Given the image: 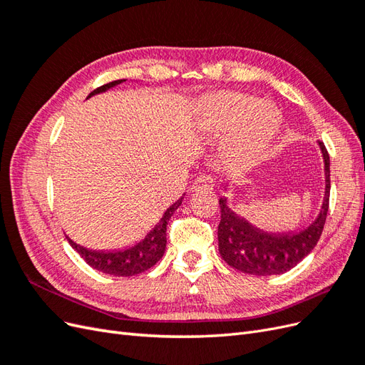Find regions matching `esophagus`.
I'll list each match as a JSON object with an SVG mask.
<instances>
[{"mask_svg":"<svg viewBox=\"0 0 365 365\" xmlns=\"http://www.w3.org/2000/svg\"><path fill=\"white\" fill-rule=\"evenodd\" d=\"M215 187L213 178H210L208 175H200L192 184V192H200V190H212Z\"/></svg>","mask_w":365,"mask_h":365,"instance_id":"obj_1","label":"esophagus"}]
</instances>
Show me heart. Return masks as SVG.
Listing matches in <instances>:
<instances>
[{"mask_svg":"<svg viewBox=\"0 0 365 365\" xmlns=\"http://www.w3.org/2000/svg\"><path fill=\"white\" fill-rule=\"evenodd\" d=\"M207 123L220 132L237 126L231 150L237 160L251 163L267 152L280 126V114L272 105L257 103L244 93L224 91L208 101Z\"/></svg>","mask_w":365,"mask_h":365,"instance_id":"b5f03b06","label":"heart"}]
</instances>
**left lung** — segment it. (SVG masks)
<instances>
[{"label": "left lung", "instance_id": "left-lung-1", "mask_svg": "<svg viewBox=\"0 0 365 365\" xmlns=\"http://www.w3.org/2000/svg\"><path fill=\"white\" fill-rule=\"evenodd\" d=\"M324 158L326 192L319 215L304 230L289 233H267L236 215L220 197V222L217 227L219 252L231 268L252 275H275L292 269L311 252L322 237L329 210L330 160L327 149L318 143Z\"/></svg>", "mask_w": 365, "mask_h": 365}]
</instances>
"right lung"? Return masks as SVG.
I'll return each instance as SVG.
<instances>
[{
	"instance_id": "1",
	"label": "right lung",
	"mask_w": 365,
	"mask_h": 365,
	"mask_svg": "<svg viewBox=\"0 0 365 365\" xmlns=\"http://www.w3.org/2000/svg\"><path fill=\"white\" fill-rule=\"evenodd\" d=\"M121 82H125V79L114 81V82L98 86L93 93H90L88 98L94 94L105 93L106 90H109V88L120 85ZM182 197H180L178 201L173 202L168 210H165L163 217L158 220V224L149 231V233L145 236V239H141L134 247H129L126 250H120V251H94V250H88L77 245L76 242H73L68 236H67V240L70 242V245L81 254V257L90 264V267L103 274L115 275V277H130V275L145 272L163 257V254L165 251V244H168V239H165L168 222L172 217V215L175 213V210L181 205Z\"/></svg>"
}]
</instances>
